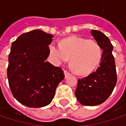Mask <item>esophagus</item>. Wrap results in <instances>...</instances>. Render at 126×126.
<instances>
[{
  "mask_svg": "<svg viewBox=\"0 0 126 126\" xmlns=\"http://www.w3.org/2000/svg\"><path fill=\"white\" fill-rule=\"evenodd\" d=\"M64 74H65V77H68V75H70V73H69L68 71L64 70Z\"/></svg>",
  "mask_w": 126,
  "mask_h": 126,
  "instance_id": "1",
  "label": "esophagus"
}]
</instances>
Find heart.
<instances>
[{
  "label": "heart",
  "instance_id": "1",
  "mask_svg": "<svg viewBox=\"0 0 126 126\" xmlns=\"http://www.w3.org/2000/svg\"><path fill=\"white\" fill-rule=\"evenodd\" d=\"M102 55V48L98 42L78 36L65 38L60 44L52 42L49 46L52 63L58 65L67 62L70 58L72 68L79 74L94 71L101 62Z\"/></svg>",
  "mask_w": 126,
  "mask_h": 126
}]
</instances>
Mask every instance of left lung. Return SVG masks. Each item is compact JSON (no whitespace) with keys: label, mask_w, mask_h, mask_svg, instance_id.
<instances>
[{"label":"left lung","mask_w":126,"mask_h":126,"mask_svg":"<svg viewBox=\"0 0 126 126\" xmlns=\"http://www.w3.org/2000/svg\"><path fill=\"white\" fill-rule=\"evenodd\" d=\"M91 34L101 45L103 55L96 71L78 80L75 95L79 102L85 106H96L104 103L117 83L112 44L109 38L99 31L92 30Z\"/></svg>","instance_id":"obj_1"}]
</instances>
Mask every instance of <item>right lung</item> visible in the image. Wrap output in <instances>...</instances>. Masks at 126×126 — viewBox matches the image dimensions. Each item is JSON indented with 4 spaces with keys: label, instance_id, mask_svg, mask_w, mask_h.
Returning a JSON list of instances; mask_svg holds the SVG:
<instances>
[{
    "label": "right lung",
    "instance_id": "1",
    "mask_svg": "<svg viewBox=\"0 0 126 126\" xmlns=\"http://www.w3.org/2000/svg\"><path fill=\"white\" fill-rule=\"evenodd\" d=\"M53 36L41 30L20 35L12 44L7 77L14 97L22 104L39 108L49 104L65 77L61 68L46 60Z\"/></svg>",
    "mask_w": 126,
    "mask_h": 126
}]
</instances>
